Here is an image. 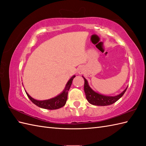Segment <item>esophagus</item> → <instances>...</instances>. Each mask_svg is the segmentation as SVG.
I'll list each match as a JSON object with an SVG mask.
<instances>
[{
    "instance_id": "obj_1",
    "label": "esophagus",
    "mask_w": 146,
    "mask_h": 146,
    "mask_svg": "<svg viewBox=\"0 0 146 146\" xmlns=\"http://www.w3.org/2000/svg\"><path fill=\"white\" fill-rule=\"evenodd\" d=\"M83 71H84V68H83V67L81 66V67H80V68H78V73H79V74H82V73H83Z\"/></svg>"
}]
</instances>
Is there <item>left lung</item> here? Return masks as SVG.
I'll list each match as a JSON object with an SVG mask.
<instances>
[{"mask_svg":"<svg viewBox=\"0 0 146 146\" xmlns=\"http://www.w3.org/2000/svg\"><path fill=\"white\" fill-rule=\"evenodd\" d=\"M82 77L84 78L85 80L84 91L85 93L86 98L87 99L90 104L94 105H97V106H106V105H109L114 104L115 102H116L122 97L128 87L127 86L121 94L116 96L104 95L98 94V93L93 90L90 88V86H89L87 80L84 78L83 76H82Z\"/></svg>","mask_w":146,"mask_h":146,"instance_id":"8db88e82","label":"left lung"}]
</instances>
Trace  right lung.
I'll list each match as a JSON object with an SVG mask.
<instances>
[{
  "mask_svg": "<svg viewBox=\"0 0 146 146\" xmlns=\"http://www.w3.org/2000/svg\"><path fill=\"white\" fill-rule=\"evenodd\" d=\"M75 77V75H73L71 78L66 83V86L64 89L63 92L58 95L56 97L54 98H52L51 99H49V100H37L32 98L31 96L27 94L26 92L27 97L31 100L33 104H35L37 106L39 107H41L42 108H45V109H48V110H55V109H58L62 107H63L64 105L66 104V102L68 98V91L70 88V86L71 85V83H72L73 78Z\"/></svg>",
  "mask_w": 146,
  "mask_h": 146,
  "instance_id": "right-lung-1",
  "label": "right lung"
}]
</instances>
